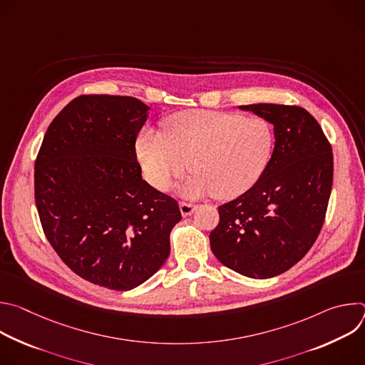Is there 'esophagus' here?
Wrapping results in <instances>:
<instances>
[{
  "label": "esophagus",
  "mask_w": 365,
  "mask_h": 365,
  "mask_svg": "<svg viewBox=\"0 0 365 365\" xmlns=\"http://www.w3.org/2000/svg\"><path fill=\"white\" fill-rule=\"evenodd\" d=\"M179 207H180V212H182L183 217H189V215H192L195 212L196 205L189 203V202H180Z\"/></svg>",
  "instance_id": "1"
}]
</instances>
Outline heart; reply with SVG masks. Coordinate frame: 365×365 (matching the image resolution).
Returning <instances> with one entry per match:
<instances>
[{
  "label": "heart",
  "mask_w": 365,
  "mask_h": 365,
  "mask_svg": "<svg viewBox=\"0 0 365 365\" xmlns=\"http://www.w3.org/2000/svg\"><path fill=\"white\" fill-rule=\"evenodd\" d=\"M274 145L272 124L262 117L220 111H183L173 115L166 134L144 131L137 155L147 180L162 192L189 168L195 172L182 193L235 197L263 175Z\"/></svg>",
  "instance_id": "heart-1"
}]
</instances>
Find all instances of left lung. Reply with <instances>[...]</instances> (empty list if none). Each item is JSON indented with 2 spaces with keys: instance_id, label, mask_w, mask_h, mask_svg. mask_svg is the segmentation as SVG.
I'll list each match as a JSON object with an SVG mask.
<instances>
[{
  "instance_id": "8db88e82",
  "label": "left lung",
  "mask_w": 365,
  "mask_h": 365,
  "mask_svg": "<svg viewBox=\"0 0 365 365\" xmlns=\"http://www.w3.org/2000/svg\"><path fill=\"white\" fill-rule=\"evenodd\" d=\"M274 125V150L263 175L245 193L218 207L211 250L228 269L270 279L293 267L317 241L332 190V148L304 108L252 103Z\"/></svg>"
}]
</instances>
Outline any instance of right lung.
<instances>
[{
    "label": "right lung",
    "mask_w": 365,
    "mask_h": 365,
    "mask_svg": "<svg viewBox=\"0 0 365 365\" xmlns=\"http://www.w3.org/2000/svg\"><path fill=\"white\" fill-rule=\"evenodd\" d=\"M148 107L133 96L81 95L48 125L34 165L40 222L82 279L131 290L170 252L179 205L141 178L135 140Z\"/></svg>",
    "instance_id": "obj_1"
}]
</instances>
